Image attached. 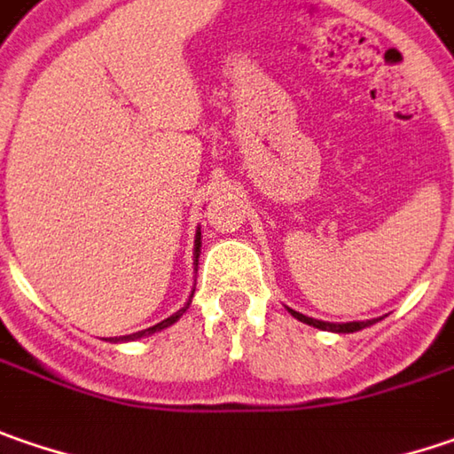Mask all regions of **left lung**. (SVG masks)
<instances>
[{"instance_id":"8db88e82","label":"left lung","mask_w":454,"mask_h":454,"mask_svg":"<svg viewBox=\"0 0 454 454\" xmlns=\"http://www.w3.org/2000/svg\"><path fill=\"white\" fill-rule=\"evenodd\" d=\"M291 311V317H296L299 322H304L309 327H317V329H329V332H357V329H365L373 325L375 319H368V322H345V325H334V322H322V319H311V317H304V314H299V311H294V309H288Z\"/></svg>"}]
</instances>
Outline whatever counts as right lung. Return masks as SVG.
<instances>
[{
    "mask_svg": "<svg viewBox=\"0 0 454 454\" xmlns=\"http://www.w3.org/2000/svg\"><path fill=\"white\" fill-rule=\"evenodd\" d=\"M199 250H201V232H196V239H193V258H196V262H199ZM193 296V294H192ZM189 304H192V299L186 301V304L181 306L176 314H170L168 319H163V322H158L155 327H148V329H143V332H135V334H125V337H109V342H129V340H140V337H148V334H153V332H160V329H166L170 327L173 322H178L181 319V314L189 309Z\"/></svg>",
    "mask_w": 454,
    "mask_h": 454,
    "instance_id": "right-lung-1",
    "label": "right lung"
}]
</instances>
